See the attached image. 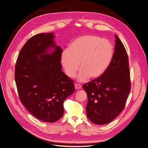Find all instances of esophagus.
<instances>
[{"instance_id":"esophagus-1","label":"esophagus","mask_w":148,"mask_h":148,"mask_svg":"<svg viewBox=\"0 0 148 148\" xmlns=\"http://www.w3.org/2000/svg\"><path fill=\"white\" fill-rule=\"evenodd\" d=\"M81 88H82V86H81V85L80 84H75V88L76 90H79V89H80Z\"/></svg>"}]
</instances>
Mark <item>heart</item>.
<instances>
[{
  "instance_id": "1",
  "label": "heart",
  "mask_w": 148,
  "mask_h": 148,
  "mask_svg": "<svg viewBox=\"0 0 148 148\" xmlns=\"http://www.w3.org/2000/svg\"><path fill=\"white\" fill-rule=\"evenodd\" d=\"M114 47L108 40L97 36L85 35L75 39L68 50L61 54V64L65 74L74 77L79 68V82H85L90 77L98 78L106 72L114 56Z\"/></svg>"
}]
</instances>
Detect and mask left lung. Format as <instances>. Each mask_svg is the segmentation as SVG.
Returning a JSON list of instances; mask_svg holds the SVG:
<instances>
[{
  "label": "left lung",
  "mask_w": 148,
  "mask_h": 148,
  "mask_svg": "<svg viewBox=\"0 0 148 148\" xmlns=\"http://www.w3.org/2000/svg\"><path fill=\"white\" fill-rule=\"evenodd\" d=\"M115 37V51L110 66L101 77L83 85L88 98L87 117L98 125L112 122L122 112L130 91L128 55L116 34Z\"/></svg>",
  "instance_id": "left-lung-1"
}]
</instances>
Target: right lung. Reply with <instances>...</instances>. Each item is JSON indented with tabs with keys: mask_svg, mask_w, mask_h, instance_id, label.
Returning a JSON list of instances; mask_svg holds the SVG:
<instances>
[{
	"mask_svg": "<svg viewBox=\"0 0 148 148\" xmlns=\"http://www.w3.org/2000/svg\"><path fill=\"white\" fill-rule=\"evenodd\" d=\"M55 34L40 33L31 37L19 53L15 78L20 101L32 116L46 122L63 116V103L74 92L73 80L61 64L63 50Z\"/></svg>",
	"mask_w": 148,
	"mask_h": 148,
	"instance_id": "1",
	"label": "right lung"
}]
</instances>
